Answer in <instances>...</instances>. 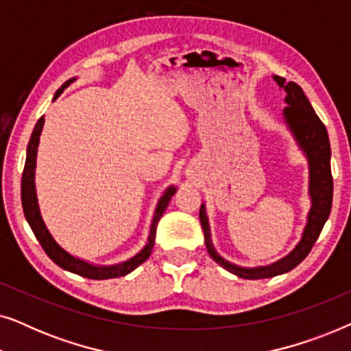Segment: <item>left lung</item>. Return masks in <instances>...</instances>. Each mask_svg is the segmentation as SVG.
<instances>
[{
    "mask_svg": "<svg viewBox=\"0 0 351 351\" xmlns=\"http://www.w3.org/2000/svg\"><path fill=\"white\" fill-rule=\"evenodd\" d=\"M275 81L281 89L286 93V104L285 108V118L287 124H289L292 132L297 137V141L304 148L308 158L310 165V195H311V209L308 214V223L302 237V241L297 244V247L292 251L289 256L282 261L273 263L270 267H261V268H241L233 265L215 252V249L210 243V233H209V223L208 217H206L204 206L199 208V220L201 227L204 232V243L208 247L209 256L223 267L225 270L232 271L233 275L239 278H247V280H258V278H271L281 273L291 271L295 268L304 258L308 256L311 247L316 239H318L321 230H323L326 220H328L330 214V208H332V193H334V184H332V174H330V145L328 131L323 121L315 113L313 107L306 99L304 90L299 84L286 83L285 78L281 76H273Z\"/></svg>",
    "mask_w": 351,
    "mask_h": 351,
    "instance_id": "obj_1",
    "label": "left lung"
}]
</instances>
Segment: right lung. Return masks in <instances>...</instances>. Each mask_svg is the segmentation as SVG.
I'll return each mask as SVG.
<instances>
[{"label":"right lung","mask_w":351,"mask_h":351,"mask_svg":"<svg viewBox=\"0 0 351 351\" xmlns=\"http://www.w3.org/2000/svg\"><path fill=\"white\" fill-rule=\"evenodd\" d=\"M71 81H66V83L62 86V88L57 90L54 99L59 97L66 86H69ZM43 124H45V117H41L38 119L35 129H33L30 142H28L27 147V160H25V167H23V174H22V186H21V195H22V208H23V214H25V219L28 225H30L33 233L38 241H40L41 247L45 249V252L49 256V258L54 263H57L60 268L64 270H69L71 273H76V275L83 276V278H89V280H112V278H118V276H124L128 273H131L134 268H137L141 263H143L150 257L153 244H155V238H156V227L158 222H160L161 215L165 214V210L169 204V201L172 196L176 193L174 186H171L169 190L166 191L165 196H162L160 204H158L155 217H153V223H152V230H150V238H148L147 246L142 249V252H138L136 257H132L131 261L119 263V265H113V267H94L89 265L80 258H75L73 256H70L69 252H65L59 244L54 241V238L51 237V233L47 232L45 222H43L40 209H38V203H36V193H35V166H36V148L38 143H40V136L43 131Z\"/></svg>","instance_id":"right-lung-1"}]
</instances>
